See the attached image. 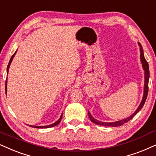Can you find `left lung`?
I'll return each mask as SVG.
<instances>
[{
    "instance_id": "8db88e82",
    "label": "left lung",
    "mask_w": 156,
    "mask_h": 156,
    "mask_svg": "<svg viewBox=\"0 0 156 156\" xmlns=\"http://www.w3.org/2000/svg\"><path fill=\"white\" fill-rule=\"evenodd\" d=\"M138 45L140 46V59H141V62L143 64V69L145 70V87H144V94H143V100L141 101V103L139 105L138 108L137 109L136 111L133 113V114L131 115V116L129 117L126 119H124V120L118 121V122H100V121L97 120L96 119H94L93 117L91 115L90 112L88 111V115L89 118H90V120L92 121V122L95 123V124L98 125H102V126H108V127H118V126H121L125 123H126L127 122H128L129 120H130L133 117L135 116V115L137 114V112L140 111L144 105L145 100H146L147 96V92H148V80H149V76H150V72H149V66H148V63L147 62V61L145 60L144 54H143V49L142 47V45L140 43H138Z\"/></svg>"
}]
</instances>
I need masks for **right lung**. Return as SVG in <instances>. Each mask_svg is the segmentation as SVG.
Returning <instances> with one entry per match:
<instances>
[{
    "mask_svg": "<svg viewBox=\"0 0 156 156\" xmlns=\"http://www.w3.org/2000/svg\"><path fill=\"white\" fill-rule=\"evenodd\" d=\"M15 54H16V52L13 54V55H12L11 58V59H10V61H9V65H8V66H7V73H8V72H9V69L10 64H11V62H12V60H13V56H14V55H15ZM6 87H7V79H6V81H5V93H6V90H7ZM62 115H61L60 118L58 119V120L57 121H56V122L55 123H54V124H51V125H47V126H31V125H29V126H31V127H36V128H48V127H54V126H56V125H57L58 124V123H59V122H61V120H62Z\"/></svg>",
    "mask_w": 156,
    "mask_h": 156,
    "instance_id": "right-lung-1",
    "label": "right lung"
}]
</instances>
